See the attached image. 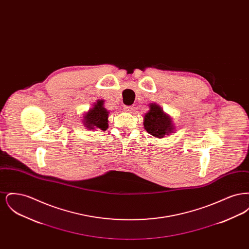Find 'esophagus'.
<instances>
[{
    "label": "esophagus",
    "instance_id": "1",
    "mask_svg": "<svg viewBox=\"0 0 249 249\" xmlns=\"http://www.w3.org/2000/svg\"><path fill=\"white\" fill-rule=\"evenodd\" d=\"M132 107H124V110L126 111V112H128V113H130L131 111H132Z\"/></svg>",
    "mask_w": 249,
    "mask_h": 249
}]
</instances>
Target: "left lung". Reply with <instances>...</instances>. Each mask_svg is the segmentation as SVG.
Returning a JSON list of instances; mask_svg holds the SVG:
<instances>
[{"instance_id": "1", "label": "left lung", "mask_w": 249, "mask_h": 249, "mask_svg": "<svg viewBox=\"0 0 249 249\" xmlns=\"http://www.w3.org/2000/svg\"><path fill=\"white\" fill-rule=\"evenodd\" d=\"M143 128L149 134L160 139L177 130L172 117L156 103L149 104V110L143 117Z\"/></svg>"}]
</instances>
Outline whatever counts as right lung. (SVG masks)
I'll return each mask as SVG.
<instances>
[{
  "label": "right lung",
  "mask_w": 249,
  "mask_h": 249,
  "mask_svg": "<svg viewBox=\"0 0 249 249\" xmlns=\"http://www.w3.org/2000/svg\"><path fill=\"white\" fill-rule=\"evenodd\" d=\"M104 100H97L87 113L83 116L84 126L90 130H107L108 128V115L109 111L104 107Z\"/></svg>",
  "instance_id": "1"
}]
</instances>
